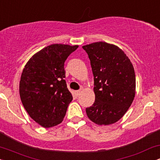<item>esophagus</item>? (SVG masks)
<instances>
[{
  "label": "esophagus",
  "mask_w": 160,
  "mask_h": 160,
  "mask_svg": "<svg viewBox=\"0 0 160 160\" xmlns=\"http://www.w3.org/2000/svg\"><path fill=\"white\" fill-rule=\"evenodd\" d=\"M80 93H81V89H80V90L75 91V95H76L77 96H79V95H80Z\"/></svg>",
  "instance_id": "esophagus-1"
}]
</instances>
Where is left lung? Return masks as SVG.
I'll list each match as a JSON object with an SVG mask.
<instances>
[{"label": "left lung", "instance_id": "left-lung-1", "mask_svg": "<svg viewBox=\"0 0 160 160\" xmlns=\"http://www.w3.org/2000/svg\"><path fill=\"white\" fill-rule=\"evenodd\" d=\"M94 76L95 102L86 109L99 126L117 122L131 106L135 95V74L128 56L117 46L95 42L82 46Z\"/></svg>", "mask_w": 160, "mask_h": 160}]
</instances>
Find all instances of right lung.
<instances>
[{"instance_id":"right-lung-1","label":"right lung","mask_w":160,"mask_h":160,"mask_svg":"<svg viewBox=\"0 0 160 160\" xmlns=\"http://www.w3.org/2000/svg\"><path fill=\"white\" fill-rule=\"evenodd\" d=\"M78 48V45L51 44L36 52L24 68L19 82L22 103L29 116L43 127L61 123L72 101L64 65Z\"/></svg>"}]
</instances>
